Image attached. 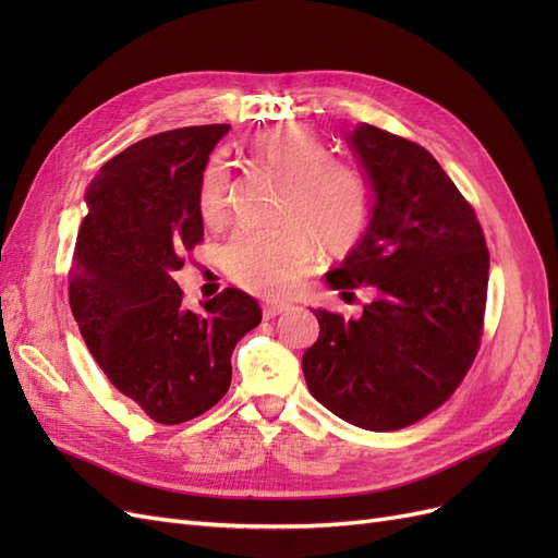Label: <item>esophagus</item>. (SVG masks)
Segmentation results:
<instances>
[{
    "label": "esophagus",
    "mask_w": 558,
    "mask_h": 558,
    "mask_svg": "<svg viewBox=\"0 0 558 558\" xmlns=\"http://www.w3.org/2000/svg\"><path fill=\"white\" fill-rule=\"evenodd\" d=\"M291 310V302H283V300H272V302H265L263 305V316L265 318H275L283 312Z\"/></svg>",
    "instance_id": "obj_1"
}]
</instances>
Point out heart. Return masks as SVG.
Listing matches in <instances>:
<instances>
[{"mask_svg":"<svg viewBox=\"0 0 558 558\" xmlns=\"http://www.w3.org/2000/svg\"><path fill=\"white\" fill-rule=\"evenodd\" d=\"M251 156L286 177L277 228H242L221 251L228 277L260 295L289 293L307 272L318 242L347 251L367 230L373 191L356 167L330 158V148L302 123H281L258 132ZM228 167L211 158L197 185V209L207 223H218L228 207Z\"/></svg>","mask_w":558,"mask_h":558,"instance_id":"b5f03b06","label":"heart"}]
</instances>
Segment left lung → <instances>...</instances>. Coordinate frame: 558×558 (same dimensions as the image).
Returning <instances> with one entry per match:
<instances>
[{
	"instance_id": "8db88e82",
	"label": "left lung",
	"mask_w": 558,
	"mask_h": 558,
	"mask_svg": "<svg viewBox=\"0 0 558 558\" xmlns=\"http://www.w3.org/2000/svg\"><path fill=\"white\" fill-rule=\"evenodd\" d=\"M373 216L330 289L369 286L359 318L312 310L318 340L302 356L312 396L365 430H398L456 391L482 337L488 251L475 211L424 146L375 125L347 134Z\"/></svg>"
}]
</instances>
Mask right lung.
Returning <instances> with one entry per match:
<instances>
[{
	"mask_svg": "<svg viewBox=\"0 0 558 558\" xmlns=\"http://www.w3.org/2000/svg\"><path fill=\"white\" fill-rule=\"evenodd\" d=\"M230 125L154 134L99 167L86 191L70 305L109 381L158 424L211 410L232 379V349L260 307L226 289L202 312L183 307L174 272L205 238L197 185Z\"/></svg>",
	"mask_w": 558,
	"mask_h": 558,
	"instance_id": "right-lung-1",
	"label": "right lung"
}]
</instances>
